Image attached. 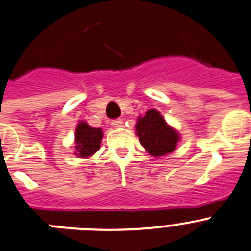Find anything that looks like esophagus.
<instances>
[{"label":"esophagus","mask_w":251,"mask_h":251,"mask_svg":"<svg viewBox=\"0 0 251 251\" xmlns=\"http://www.w3.org/2000/svg\"><path fill=\"white\" fill-rule=\"evenodd\" d=\"M111 125H112L113 127H123L124 121L121 119H115L111 121Z\"/></svg>","instance_id":"obj_1"}]
</instances>
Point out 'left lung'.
I'll return each mask as SVG.
<instances>
[{"label":"left lung","mask_w":251,"mask_h":251,"mask_svg":"<svg viewBox=\"0 0 251 251\" xmlns=\"http://www.w3.org/2000/svg\"><path fill=\"white\" fill-rule=\"evenodd\" d=\"M136 134L140 144L152 156H162L173 151L179 140L176 130L168 126L156 110L147 111L145 116L139 117Z\"/></svg>","instance_id":"8db88e82"}]
</instances>
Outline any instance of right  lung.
<instances>
[{
  "label": "right lung",
  "instance_id": "obj_1",
  "mask_svg": "<svg viewBox=\"0 0 251 251\" xmlns=\"http://www.w3.org/2000/svg\"><path fill=\"white\" fill-rule=\"evenodd\" d=\"M101 128L91 127L88 124L79 123L75 130V144H77V154L80 158H86L95 154L100 149L102 139Z\"/></svg>",
  "mask_w": 251,
  "mask_h": 251
}]
</instances>
